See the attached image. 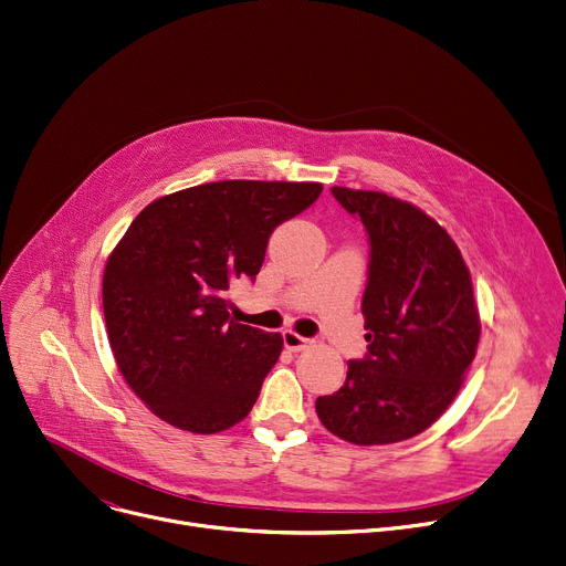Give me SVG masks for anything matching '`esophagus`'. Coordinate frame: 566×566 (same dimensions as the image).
Here are the masks:
<instances>
[{"label": "esophagus", "instance_id": "34e87169", "mask_svg": "<svg viewBox=\"0 0 566 566\" xmlns=\"http://www.w3.org/2000/svg\"><path fill=\"white\" fill-rule=\"evenodd\" d=\"M282 338H284V346H286L289 350H293V353H297V350H305V348L312 344V338L300 336V334H297V332H293V329H286V332L282 334Z\"/></svg>", "mask_w": 566, "mask_h": 566}]
</instances>
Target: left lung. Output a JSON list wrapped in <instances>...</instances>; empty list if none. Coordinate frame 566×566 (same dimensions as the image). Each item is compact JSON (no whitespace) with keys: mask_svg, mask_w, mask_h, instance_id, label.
Returning a JSON list of instances; mask_svg holds the SVG:
<instances>
[{"mask_svg":"<svg viewBox=\"0 0 566 566\" xmlns=\"http://www.w3.org/2000/svg\"><path fill=\"white\" fill-rule=\"evenodd\" d=\"M370 241L361 300L368 355L348 361L344 387L316 398L321 423L357 446L428 430L464 385L480 314L469 266L441 224L398 198L332 186Z\"/></svg>","mask_w":566,"mask_h":566,"instance_id":"obj_1","label":"left lung"}]
</instances>
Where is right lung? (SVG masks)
Masks as SVG:
<instances>
[{"mask_svg": "<svg viewBox=\"0 0 566 566\" xmlns=\"http://www.w3.org/2000/svg\"><path fill=\"white\" fill-rule=\"evenodd\" d=\"M318 181L228 179L149 202L106 259L102 305L113 359L147 409L179 430L243 421L282 353V334L232 321L224 293L254 277L280 222Z\"/></svg>", "mask_w": 566, "mask_h": 566, "instance_id": "obj_1", "label": "right lung"}]
</instances>
